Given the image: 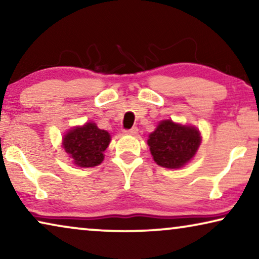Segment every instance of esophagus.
<instances>
[{
	"label": "esophagus",
	"instance_id": "esophagus-1",
	"mask_svg": "<svg viewBox=\"0 0 259 259\" xmlns=\"http://www.w3.org/2000/svg\"><path fill=\"white\" fill-rule=\"evenodd\" d=\"M123 133L131 134V136H136V134L138 133V128L137 127H132V128H130V130H123Z\"/></svg>",
	"mask_w": 259,
	"mask_h": 259
}]
</instances>
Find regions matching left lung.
Wrapping results in <instances>:
<instances>
[{"label": "left lung", "mask_w": 259, "mask_h": 259, "mask_svg": "<svg viewBox=\"0 0 259 259\" xmlns=\"http://www.w3.org/2000/svg\"><path fill=\"white\" fill-rule=\"evenodd\" d=\"M147 143L158 165L179 168L196 154L200 145V136L192 126H182L165 120L150 134Z\"/></svg>", "instance_id": "obj_1"}]
</instances>
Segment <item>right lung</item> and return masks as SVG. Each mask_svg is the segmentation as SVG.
Segmentation results:
<instances>
[{"label": "right lung", "instance_id": "1", "mask_svg": "<svg viewBox=\"0 0 259 259\" xmlns=\"http://www.w3.org/2000/svg\"><path fill=\"white\" fill-rule=\"evenodd\" d=\"M111 141L108 132L93 122L70 130L63 138V148L80 167H93L104 160V151Z\"/></svg>", "mask_w": 259, "mask_h": 259}]
</instances>
